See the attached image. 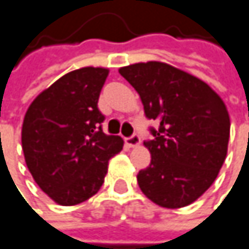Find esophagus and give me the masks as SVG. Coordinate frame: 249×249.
I'll use <instances>...</instances> for the list:
<instances>
[{"label": "esophagus", "instance_id": "34e87169", "mask_svg": "<svg viewBox=\"0 0 249 249\" xmlns=\"http://www.w3.org/2000/svg\"><path fill=\"white\" fill-rule=\"evenodd\" d=\"M125 144H127V146H130V147H136V146H139V144H140V136H139L137 133H134L133 136L125 137Z\"/></svg>", "mask_w": 249, "mask_h": 249}]
</instances>
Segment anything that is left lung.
<instances>
[{
  "instance_id": "8db88e82",
  "label": "left lung",
  "mask_w": 249,
  "mask_h": 249,
  "mask_svg": "<svg viewBox=\"0 0 249 249\" xmlns=\"http://www.w3.org/2000/svg\"><path fill=\"white\" fill-rule=\"evenodd\" d=\"M119 73L139 93L150 127L149 167L137 183L146 196L164 208H181L214 183L226 159L230 119L211 87L161 62L136 63Z\"/></svg>"
}]
</instances>
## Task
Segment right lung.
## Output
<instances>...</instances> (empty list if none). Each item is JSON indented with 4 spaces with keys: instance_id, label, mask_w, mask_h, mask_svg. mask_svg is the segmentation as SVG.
I'll return each instance as SVG.
<instances>
[{
    "instance_id": "right-lung-1",
    "label": "right lung",
    "mask_w": 249,
    "mask_h": 249,
    "mask_svg": "<svg viewBox=\"0 0 249 249\" xmlns=\"http://www.w3.org/2000/svg\"><path fill=\"white\" fill-rule=\"evenodd\" d=\"M107 73L105 68L72 71L44 90L25 115L26 165L41 190L60 205L96 195L109 159L122 150V139L102 130L105 115L97 102Z\"/></svg>"
}]
</instances>
